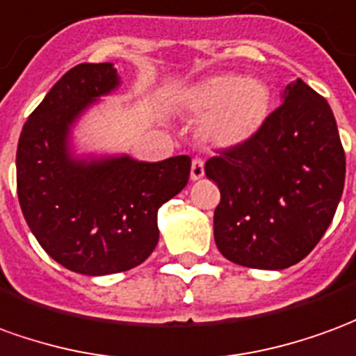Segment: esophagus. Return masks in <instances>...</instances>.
<instances>
[{
    "label": "esophagus",
    "instance_id": "1",
    "mask_svg": "<svg viewBox=\"0 0 356 356\" xmlns=\"http://www.w3.org/2000/svg\"><path fill=\"white\" fill-rule=\"evenodd\" d=\"M203 176H205V163L203 159L195 157L191 161V180H199Z\"/></svg>",
    "mask_w": 356,
    "mask_h": 356
}]
</instances>
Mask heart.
Returning a JSON list of instances; mask_svg holds the SVG:
<instances>
[{"mask_svg": "<svg viewBox=\"0 0 356 356\" xmlns=\"http://www.w3.org/2000/svg\"><path fill=\"white\" fill-rule=\"evenodd\" d=\"M182 105L201 118L199 132L214 147H236L261 132L272 111V92L261 78L214 74L182 93Z\"/></svg>", "mask_w": 356, "mask_h": 356, "instance_id": "obj_1", "label": "heart"}]
</instances>
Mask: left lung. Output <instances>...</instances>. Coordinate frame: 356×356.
Instances as JSON below:
<instances>
[{
  "mask_svg": "<svg viewBox=\"0 0 356 356\" xmlns=\"http://www.w3.org/2000/svg\"><path fill=\"white\" fill-rule=\"evenodd\" d=\"M205 174L220 190L214 241L228 261L261 270L297 264L324 236L343 193L334 113L297 78L261 132L218 151Z\"/></svg>",
  "mask_w": 356,
  "mask_h": 356,
  "instance_id": "obj_1",
  "label": "left lung"
}]
</instances>
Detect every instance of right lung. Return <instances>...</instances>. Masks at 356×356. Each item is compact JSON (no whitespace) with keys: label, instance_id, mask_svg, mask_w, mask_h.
<instances>
[{"label":"right lung","instance_id":"right-lung-1","mask_svg":"<svg viewBox=\"0 0 356 356\" xmlns=\"http://www.w3.org/2000/svg\"><path fill=\"white\" fill-rule=\"evenodd\" d=\"M117 86L113 63L76 65L32 111L17 147V193L26 224L51 259L86 276L142 264L157 247L159 207L190 178L188 155L143 163L70 153V126Z\"/></svg>","mask_w":356,"mask_h":356}]
</instances>
